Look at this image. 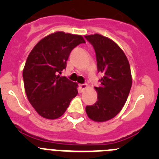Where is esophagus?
<instances>
[{
  "label": "esophagus",
  "instance_id": "obj_1",
  "mask_svg": "<svg viewBox=\"0 0 159 159\" xmlns=\"http://www.w3.org/2000/svg\"><path fill=\"white\" fill-rule=\"evenodd\" d=\"M88 88V85L87 84H80L79 85V88H80V92H83L84 90H85L86 88Z\"/></svg>",
  "mask_w": 159,
  "mask_h": 159
}]
</instances>
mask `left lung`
Instances as JSON below:
<instances>
[{
    "label": "left lung",
    "mask_w": 159,
    "mask_h": 159,
    "mask_svg": "<svg viewBox=\"0 0 159 159\" xmlns=\"http://www.w3.org/2000/svg\"><path fill=\"white\" fill-rule=\"evenodd\" d=\"M85 38L93 45L98 71L102 73L100 86L95 87L98 100L86 107V113L95 122L107 121L120 112L130 93V64L121 48L108 37L95 33Z\"/></svg>",
    "instance_id": "left-lung-1"
}]
</instances>
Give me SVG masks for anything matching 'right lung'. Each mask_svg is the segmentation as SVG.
I'll list each match as a JSON object with an SVG mask.
<instances>
[{
  "mask_svg": "<svg viewBox=\"0 0 159 159\" xmlns=\"http://www.w3.org/2000/svg\"><path fill=\"white\" fill-rule=\"evenodd\" d=\"M85 43L80 35L56 32L36 43L23 69L24 85L29 102L40 116H62L78 94V84L61 76L73 48Z\"/></svg>",
  "mask_w": 159,
  "mask_h": 159,
  "instance_id": "obj_1",
  "label": "right lung"
}]
</instances>
